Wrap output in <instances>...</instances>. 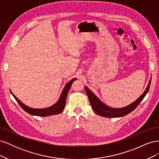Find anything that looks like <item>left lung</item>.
Here are the masks:
<instances>
[{"instance_id": "left-lung-1", "label": "left lung", "mask_w": 159, "mask_h": 159, "mask_svg": "<svg viewBox=\"0 0 159 159\" xmlns=\"http://www.w3.org/2000/svg\"><path fill=\"white\" fill-rule=\"evenodd\" d=\"M151 79L149 80V83L147 85L146 89L144 91L143 93L134 102L127 105L126 107L122 108H113L109 107L108 105L103 103L97 96H96L92 91H91L88 88L85 86V90L87 93L91 107L93 108L95 113L104 117H121L128 115L135 109L139 105L142 100L145 97V95L148 93L150 88Z\"/></svg>"}]
</instances>
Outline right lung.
Segmentation results:
<instances>
[{"mask_svg":"<svg viewBox=\"0 0 159 159\" xmlns=\"http://www.w3.org/2000/svg\"><path fill=\"white\" fill-rule=\"evenodd\" d=\"M76 80L77 78H74L71 80L68 83H67V84L65 85V87L63 89V91H62L59 99L57 100V102L54 105H53L52 106H50L49 107L44 108V109H34V108H31L26 106V105L22 103L12 93V91L11 90L10 91L12 93V95H13V97L15 98L16 102L18 103V104L20 105V107L25 110L26 112L32 115H36V116L46 117V116H50V115L59 114L61 112H62V111L64 110L66 106L67 95H68V91L70 89L71 85L72 83H73L74 81Z\"/></svg>","mask_w":159,"mask_h":159,"instance_id":"add662e5","label":"right lung"}]
</instances>
